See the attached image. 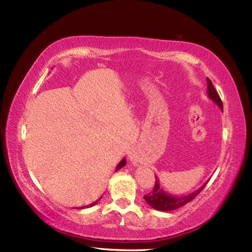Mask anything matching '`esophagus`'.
Wrapping results in <instances>:
<instances>
[{"label":"esophagus","instance_id":"34e87169","mask_svg":"<svg viewBox=\"0 0 252 252\" xmlns=\"http://www.w3.org/2000/svg\"><path fill=\"white\" fill-rule=\"evenodd\" d=\"M130 159L133 162H136L137 161V157H136V155L134 154V153H131V154H130Z\"/></svg>","mask_w":252,"mask_h":252}]
</instances>
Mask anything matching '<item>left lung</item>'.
<instances>
[{
    "label": "left lung",
    "mask_w": 252,
    "mask_h": 252,
    "mask_svg": "<svg viewBox=\"0 0 252 252\" xmlns=\"http://www.w3.org/2000/svg\"><path fill=\"white\" fill-rule=\"evenodd\" d=\"M206 81H208V96H209V98L213 100L216 105H218L220 109L223 110V102H221V100H220L219 93L215 91V88L213 86V84H212L210 78H206ZM205 185H203L200 189H198L194 192H192V193H190V194L177 196V195L169 194L168 192H166L164 189H162L160 187L159 180L157 179V177H156L154 190H153V192H151V193L144 195V200L152 206L153 209H155L157 211L168 212V211H172V210H177V209L181 208V206L186 205L187 203H189L190 201L193 200L195 196L200 193L201 190H203Z\"/></svg>",
    "instance_id": "8db88e82"
}]
</instances>
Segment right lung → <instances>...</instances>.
<instances>
[{
  "mask_svg": "<svg viewBox=\"0 0 252 252\" xmlns=\"http://www.w3.org/2000/svg\"><path fill=\"white\" fill-rule=\"evenodd\" d=\"M126 158H123L119 164H118V166H117V169L116 170H119L120 168H122L123 166H126ZM100 200V199H99ZM97 202H98V200L97 201H95L94 202V203H92V204H90V205H85V206H82V208H78V209H84V208H91V206H94L95 204H97Z\"/></svg>",
  "mask_w": 252,
  "mask_h": 252,
  "instance_id": "add662e5",
  "label": "right lung"
}]
</instances>
